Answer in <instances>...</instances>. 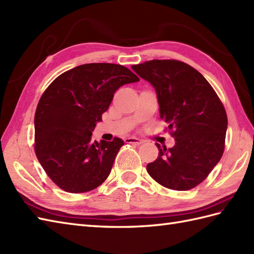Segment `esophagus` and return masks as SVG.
I'll use <instances>...</instances> for the list:
<instances>
[{"mask_svg": "<svg viewBox=\"0 0 254 254\" xmlns=\"http://www.w3.org/2000/svg\"><path fill=\"white\" fill-rule=\"evenodd\" d=\"M124 142L126 143H128V144H135V145H139L142 144V141L137 137H126L124 138Z\"/></svg>", "mask_w": 254, "mask_h": 254, "instance_id": "obj_1", "label": "esophagus"}]
</instances>
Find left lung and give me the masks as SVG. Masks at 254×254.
<instances>
[{
	"instance_id": "8db88e82",
	"label": "left lung",
	"mask_w": 254,
	"mask_h": 254,
	"mask_svg": "<svg viewBox=\"0 0 254 254\" xmlns=\"http://www.w3.org/2000/svg\"><path fill=\"white\" fill-rule=\"evenodd\" d=\"M157 95L160 118L174 130V147H161L146 167L149 176L171 190L187 191L205 180L224 153L225 108L203 75L176 60H153L131 66Z\"/></svg>"
}]
</instances>
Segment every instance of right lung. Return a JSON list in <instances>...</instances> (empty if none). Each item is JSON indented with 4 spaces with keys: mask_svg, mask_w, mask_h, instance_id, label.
I'll return each mask as SVG.
<instances>
[{
    "mask_svg": "<svg viewBox=\"0 0 254 254\" xmlns=\"http://www.w3.org/2000/svg\"><path fill=\"white\" fill-rule=\"evenodd\" d=\"M139 78L126 66L89 63L64 72L42 94L35 115V152L47 175L62 190H94L109 176L124 142L91 139L113 95Z\"/></svg>",
    "mask_w": 254,
    "mask_h": 254,
    "instance_id": "1",
    "label": "right lung"
}]
</instances>
